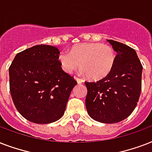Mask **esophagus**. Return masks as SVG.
Segmentation results:
<instances>
[{
    "label": "esophagus",
    "instance_id": "obj_1",
    "mask_svg": "<svg viewBox=\"0 0 152 152\" xmlns=\"http://www.w3.org/2000/svg\"><path fill=\"white\" fill-rule=\"evenodd\" d=\"M75 79L76 80V81H77V83H78V84H82V82H83V80L81 79V78H79V77H75Z\"/></svg>",
    "mask_w": 152,
    "mask_h": 152
}]
</instances>
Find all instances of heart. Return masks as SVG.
<instances>
[{
	"instance_id": "b5f03b06",
	"label": "heart",
	"mask_w": 152,
	"mask_h": 152,
	"mask_svg": "<svg viewBox=\"0 0 152 152\" xmlns=\"http://www.w3.org/2000/svg\"><path fill=\"white\" fill-rule=\"evenodd\" d=\"M116 52L111 46L99 43H82L74 46L70 52L58 55L60 66L71 74L81 66L82 73L92 80H99L109 75L116 63Z\"/></svg>"
}]
</instances>
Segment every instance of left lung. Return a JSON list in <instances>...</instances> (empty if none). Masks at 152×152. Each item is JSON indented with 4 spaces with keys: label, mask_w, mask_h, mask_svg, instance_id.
Returning <instances> with one entry per match:
<instances>
[{
    "label": "left lung",
    "mask_w": 152,
    "mask_h": 152,
    "mask_svg": "<svg viewBox=\"0 0 152 152\" xmlns=\"http://www.w3.org/2000/svg\"><path fill=\"white\" fill-rule=\"evenodd\" d=\"M116 51V63L109 75L97 82H85L86 107L89 116L104 124L126 119L136 108L141 92L143 66L133 48L107 39Z\"/></svg>",
    "instance_id": "8db88e82"
}]
</instances>
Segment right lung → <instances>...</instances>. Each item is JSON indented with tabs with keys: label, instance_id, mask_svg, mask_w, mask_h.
<instances>
[{
	"label": "right lung",
	"instance_id": "add662e5",
	"mask_svg": "<svg viewBox=\"0 0 152 152\" xmlns=\"http://www.w3.org/2000/svg\"><path fill=\"white\" fill-rule=\"evenodd\" d=\"M59 50L36 45L18 53L9 66L12 98L21 116L36 124H49L64 114L77 85L58 62Z\"/></svg>",
	"mask_w": 152,
	"mask_h": 152
}]
</instances>
